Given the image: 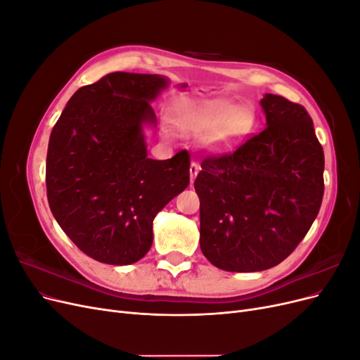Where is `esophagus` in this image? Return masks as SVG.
<instances>
[{"instance_id": "obj_1", "label": "esophagus", "mask_w": 360, "mask_h": 360, "mask_svg": "<svg viewBox=\"0 0 360 360\" xmlns=\"http://www.w3.org/2000/svg\"><path fill=\"white\" fill-rule=\"evenodd\" d=\"M200 169H201V167H200V163H197V162H192V163H191V168H189V172H191V181H192V183H193L195 177H197V174L200 172Z\"/></svg>"}]
</instances>
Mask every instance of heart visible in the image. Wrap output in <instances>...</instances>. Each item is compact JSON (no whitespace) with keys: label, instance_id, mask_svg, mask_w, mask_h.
I'll return each mask as SVG.
<instances>
[{"label":"heart","instance_id":"b5f03b06","mask_svg":"<svg viewBox=\"0 0 360 360\" xmlns=\"http://www.w3.org/2000/svg\"><path fill=\"white\" fill-rule=\"evenodd\" d=\"M176 124L183 135L201 138L212 151L224 153L252 130L254 115L226 99L186 101L179 105Z\"/></svg>","mask_w":360,"mask_h":360}]
</instances>
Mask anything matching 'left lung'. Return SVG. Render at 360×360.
<instances>
[{
  "label": "left lung",
  "mask_w": 360,
  "mask_h": 360,
  "mask_svg": "<svg viewBox=\"0 0 360 360\" xmlns=\"http://www.w3.org/2000/svg\"><path fill=\"white\" fill-rule=\"evenodd\" d=\"M267 127L231 153L204 158L195 179L200 246L226 271L284 261L307 236L324 193V153L312 118L278 94L261 99Z\"/></svg>",
  "instance_id": "obj_1"
}]
</instances>
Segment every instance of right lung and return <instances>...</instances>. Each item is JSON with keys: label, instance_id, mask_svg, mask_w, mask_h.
I'll return each mask as SVG.
<instances>
[{"label": "right lung", "instance_id": "right-lung-1", "mask_svg": "<svg viewBox=\"0 0 360 360\" xmlns=\"http://www.w3.org/2000/svg\"><path fill=\"white\" fill-rule=\"evenodd\" d=\"M159 75L114 72L81 86L53 126L46 192L61 230L84 254L126 266L153 243V219L189 184L186 150L147 158L143 124H155L150 101L165 89Z\"/></svg>", "mask_w": 360, "mask_h": 360}]
</instances>
